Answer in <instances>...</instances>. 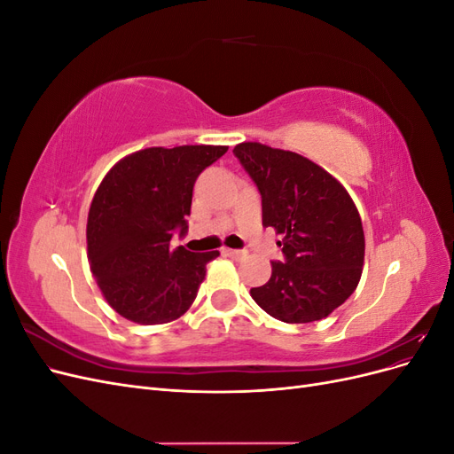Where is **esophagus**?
Wrapping results in <instances>:
<instances>
[{"mask_svg":"<svg viewBox=\"0 0 454 454\" xmlns=\"http://www.w3.org/2000/svg\"><path fill=\"white\" fill-rule=\"evenodd\" d=\"M223 254H225V255H229L231 259H237V261H239V259H242V257L246 255V254H244V252H240V250H231V248H225V250H223Z\"/></svg>","mask_w":454,"mask_h":454,"instance_id":"obj_1","label":"esophagus"}]
</instances>
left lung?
<instances>
[{
    "label": "left lung",
    "mask_w": 454,
    "mask_h": 454,
    "mask_svg": "<svg viewBox=\"0 0 454 454\" xmlns=\"http://www.w3.org/2000/svg\"><path fill=\"white\" fill-rule=\"evenodd\" d=\"M232 153L255 182L263 227L282 235L286 257V263L274 261L267 284L252 287V299L286 324L325 318L362 278L365 239L348 191L294 151L242 142Z\"/></svg>",
    "instance_id": "left-lung-1"
}]
</instances>
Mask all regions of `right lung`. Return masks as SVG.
<instances>
[{
    "instance_id": "add662e5",
    "label": "right lung",
    "mask_w": 454,
    "mask_h": 454,
    "mask_svg": "<svg viewBox=\"0 0 454 454\" xmlns=\"http://www.w3.org/2000/svg\"><path fill=\"white\" fill-rule=\"evenodd\" d=\"M227 145L147 147L122 157L98 185L87 219V257L107 305L142 325L168 324L189 310L219 252L172 248L185 235L199 174Z\"/></svg>"
}]
</instances>
